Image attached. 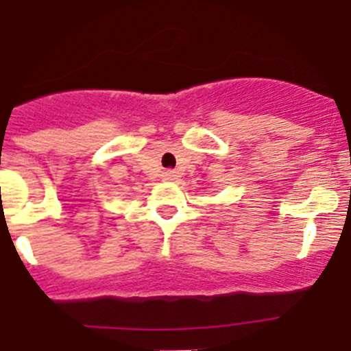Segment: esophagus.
I'll return each mask as SVG.
<instances>
[{"mask_svg":"<svg viewBox=\"0 0 351 351\" xmlns=\"http://www.w3.org/2000/svg\"><path fill=\"white\" fill-rule=\"evenodd\" d=\"M172 178H173L172 170H167V172H165V179H172Z\"/></svg>","mask_w":351,"mask_h":351,"instance_id":"34e87169","label":"esophagus"}]
</instances>
